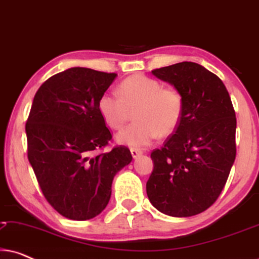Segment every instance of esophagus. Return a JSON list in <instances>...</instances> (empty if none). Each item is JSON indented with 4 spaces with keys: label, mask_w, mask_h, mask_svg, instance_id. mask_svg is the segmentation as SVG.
Here are the masks:
<instances>
[{
    "label": "esophagus",
    "mask_w": 259,
    "mask_h": 259,
    "mask_svg": "<svg viewBox=\"0 0 259 259\" xmlns=\"http://www.w3.org/2000/svg\"><path fill=\"white\" fill-rule=\"evenodd\" d=\"M131 153H132L133 158H137V157H139V155L143 154V151L139 150V148L132 147V148H131Z\"/></svg>",
    "instance_id": "obj_1"
}]
</instances>
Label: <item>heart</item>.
<instances>
[{"label":"heart","instance_id":"heart-1","mask_svg":"<svg viewBox=\"0 0 259 259\" xmlns=\"http://www.w3.org/2000/svg\"><path fill=\"white\" fill-rule=\"evenodd\" d=\"M99 112L112 130H121L134 111L136 121L118 134V141L144 147L177 130L184 113V98L177 88L164 87L153 77L132 75L119 84V94L106 92L99 99Z\"/></svg>","mask_w":259,"mask_h":259}]
</instances>
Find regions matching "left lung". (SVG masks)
I'll return each instance as SVG.
<instances>
[{
    "instance_id": "obj_1",
    "label": "left lung",
    "mask_w": 259,
    "mask_h": 259,
    "mask_svg": "<svg viewBox=\"0 0 259 259\" xmlns=\"http://www.w3.org/2000/svg\"><path fill=\"white\" fill-rule=\"evenodd\" d=\"M184 98L182 121L160 148L146 183L152 205L172 217L207 210L224 189L236 159V113L223 81L194 62L152 70Z\"/></svg>"
}]
</instances>
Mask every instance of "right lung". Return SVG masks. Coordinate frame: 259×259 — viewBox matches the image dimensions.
I'll return each mask as SVG.
<instances>
[{"instance_id": "add662e5", "label": "right lung", "mask_w": 259, "mask_h": 259, "mask_svg": "<svg viewBox=\"0 0 259 259\" xmlns=\"http://www.w3.org/2000/svg\"><path fill=\"white\" fill-rule=\"evenodd\" d=\"M115 73L74 67L46 80L26 123L28 160L46 200L73 221L94 218L107 206L112 182L132 161L128 147L112 141L98 102Z\"/></svg>"}]
</instances>
